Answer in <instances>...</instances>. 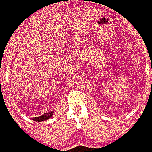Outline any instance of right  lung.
I'll return each instance as SVG.
<instances>
[{
  "label": "right lung",
  "instance_id": "1",
  "mask_svg": "<svg viewBox=\"0 0 152 152\" xmlns=\"http://www.w3.org/2000/svg\"><path fill=\"white\" fill-rule=\"evenodd\" d=\"M52 115H53V112H49V113H44L42 115L39 116V117L32 118V120L37 122H41L43 121L48 120V119L50 118V117H52Z\"/></svg>",
  "mask_w": 152,
  "mask_h": 152
}]
</instances>
